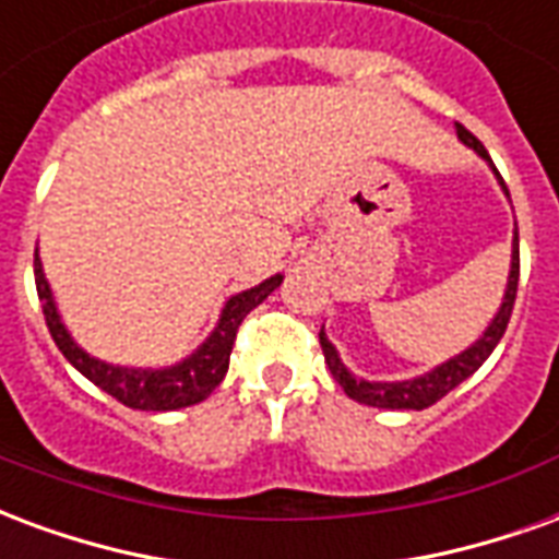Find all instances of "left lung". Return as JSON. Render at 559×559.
Wrapping results in <instances>:
<instances>
[{
    "label": "left lung",
    "mask_w": 559,
    "mask_h": 559,
    "mask_svg": "<svg viewBox=\"0 0 559 559\" xmlns=\"http://www.w3.org/2000/svg\"><path fill=\"white\" fill-rule=\"evenodd\" d=\"M455 128H457V138L464 140L476 155H481V158L491 164V158H488V152H485V146H481L479 140L473 138L464 126H455ZM497 179H500V185H503V191H506L503 176H497ZM506 197H509V191H506ZM518 272H521V260H518V230H515V239H512V269H509V284H506L503 305H500V311L493 314L491 326L481 332V338L476 341V344H469L467 350L457 353L455 359L437 365V368L428 371V374L413 377V380H399V383H371V380H362V377L350 374V371L344 368L338 350L332 347V341L326 338V332L320 329V347H323V356H326L329 371H332V377L338 380V386L344 389L353 401L368 404V407H380V411H425V407H431V404H437L443 395H449L457 383H464L473 371H479L481 362H485V359L493 353V347L500 344L506 326H509V317H512V305H515Z\"/></svg>",
    "instance_id": "left-lung-1"
}]
</instances>
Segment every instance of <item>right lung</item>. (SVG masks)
<instances>
[{"instance_id": "right-lung-1", "label": "right lung", "mask_w": 559, "mask_h": 559, "mask_svg": "<svg viewBox=\"0 0 559 559\" xmlns=\"http://www.w3.org/2000/svg\"><path fill=\"white\" fill-rule=\"evenodd\" d=\"M281 281H284V275H272L251 290L236 293L230 302L224 305L215 332L179 365H170V368H126V365L102 362L74 344L66 323L59 320L53 293L44 278L41 257L35 251V287H38L44 320H47L56 347L62 350V356L78 368L80 374L92 380L98 389H104L107 395H114L116 401H122L131 411H179V407H191V404L206 401L230 368L233 341H236L242 320L278 287Z\"/></svg>"}]
</instances>
